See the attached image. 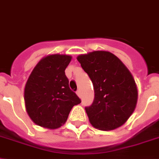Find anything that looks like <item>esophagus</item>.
Returning <instances> with one entry per match:
<instances>
[{
    "instance_id": "esophagus-1",
    "label": "esophagus",
    "mask_w": 159,
    "mask_h": 159,
    "mask_svg": "<svg viewBox=\"0 0 159 159\" xmlns=\"http://www.w3.org/2000/svg\"><path fill=\"white\" fill-rule=\"evenodd\" d=\"M76 93H77V95H78L79 98H81V92H80V90H78V91L76 92Z\"/></svg>"
}]
</instances>
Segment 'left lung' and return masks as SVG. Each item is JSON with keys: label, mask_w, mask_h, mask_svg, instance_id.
Masks as SVG:
<instances>
[{"label": "left lung", "mask_w": 159, "mask_h": 159, "mask_svg": "<svg viewBox=\"0 0 159 159\" xmlns=\"http://www.w3.org/2000/svg\"><path fill=\"white\" fill-rule=\"evenodd\" d=\"M77 60L93 84V102L85 107L90 124L102 131L116 129L125 124L135 111L138 98L129 70L107 51L79 55Z\"/></svg>", "instance_id": "8db88e82"}]
</instances>
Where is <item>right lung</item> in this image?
<instances>
[{
	"label": "right lung",
	"mask_w": 159,
	"mask_h": 159,
	"mask_svg": "<svg viewBox=\"0 0 159 159\" xmlns=\"http://www.w3.org/2000/svg\"><path fill=\"white\" fill-rule=\"evenodd\" d=\"M71 61L66 54L48 55L31 71L24 89L26 111L35 124L56 129L67 120L80 99L70 90L65 70Z\"/></svg>",
	"instance_id": "right-lung-1"
}]
</instances>
